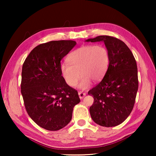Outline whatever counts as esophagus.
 <instances>
[{
  "instance_id": "obj_1",
  "label": "esophagus",
  "mask_w": 156,
  "mask_h": 156,
  "mask_svg": "<svg viewBox=\"0 0 156 156\" xmlns=\"http://www.w3.org/2000/svg\"><path fill=\"white\" fill-rule=\"evenodd\" d=\"M78 95H79V98H80V99H83V98H84V96H85L86 94L84 93L83 91H79V92H78Z\"/></svg>"
}]
</instances>
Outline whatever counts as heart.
<instances>
[{"instance_id":"1","label":"heart","mask_w":156,"mask_h":156,"mask_svg":"<svg viewBox=\"0 0 156 156\" xmlns=\"http://www.w3.org/2000/svg\"><path fill=\"white\" fill-rule=\"evenodd\" d=\"M69 64L62 63L60 72L69 85L74 87L82 76L79 87L84 89L91 80L98 81L106 73L110 62L109 53L103 45L82 46L72 51L67 58Z\"/></svg>"}]
</instances>
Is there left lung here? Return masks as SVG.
Here are the masks:
<instances>
[{
    "label": "left lung",
    "mask_w": 156,
    "mask_h": 156,
    "mask_svg": "<svg viewBox=\"0 0 156 156\" xmlns=\"http://www.w3.org/2000/svg\"><path fill=\"white\" fill-rule=\"evenodd\" d=\"M87 42H103L110 62L102 80L88 92L94 101L89 108L98 125L112 127L123 122L133 109L138 89L135 58L123 41L109 36H99Z\"/></svg>",
    "instance_id": "8db88e82"
}]
</instances>
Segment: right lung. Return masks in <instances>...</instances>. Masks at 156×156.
I'll return each instance as SVG.
<instances>
[{"label":"right lung","mask_w":156,"mask_h":156,"mask_svg":"<svg viewBox=\"0 0 156 156\" xmlns=\"http://www.w3.org/2000/svg\"><path fill=\"white\" fill-rule=\"evenodd\" d=\"M76 44L73 41H54L36 47L22 69L21 94L30 117L41 127L58 131L72 118L80 102L78 91L66 83L60 61Z\"/></svg>","instance_id":"right-lung-1"}]
</instances>
